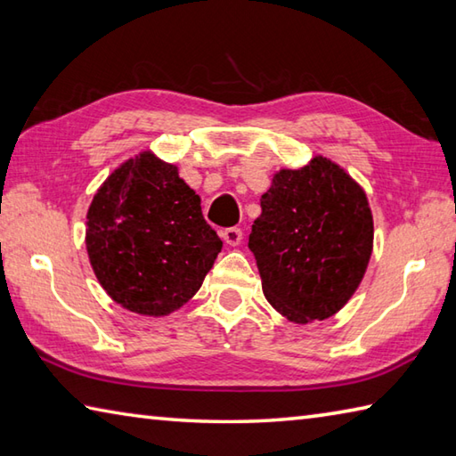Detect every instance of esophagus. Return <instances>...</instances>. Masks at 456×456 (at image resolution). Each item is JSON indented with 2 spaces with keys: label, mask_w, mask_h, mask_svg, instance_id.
Segmentation results:
<instances>
[{
  "label": "esophagus",
  "mask_w": 456,
  "mask_h": 456,
  "mask_svg": "<svg viewBox=\"0 0 456 456\" xmlns=\"http://www.w3.org/2000/svg\"><path fill=\"white\" fill-rule=\"evenodd\" d=\"M220 236L228 246H238L241 241V236H244V234H241L240 228H226V230L220 232Z\"/></svg>",
  "instance_id": "obj_1"
}]
</instances>
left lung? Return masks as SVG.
Segmentation results:
<instances>
[{"label":"left lung","instance_id":"left-lung-1","mask_svg":"<svg viewBox=\"0 0 456 456\" xmlns=\"http://www.w3.org/2000/svg\"><path fill=\"white\" fill-rule=\"evenodd\" d=\"M248 246L269 305L306 324L337 314L362 281L374 248L364 189L327 157L281 169L262 194Z\"/></svg>","mask_w":456,"mask_h":456}]
</instances>
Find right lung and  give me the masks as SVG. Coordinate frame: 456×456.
Wrapping results in <instances>:
<instances>
[{
	"label": "right lung",
	"instance_id": "1",
	"mask_svg": "<svg viewBox=\"0 0 456 456\" xmlns=\"http://www.w3.org/2000/svg\"><path fill=\"white\" fill-rule=\"evenodd\" d=\"M220 249L199 194L151 151L119 165L90 202V265L104 291L132 313L165 317L181 309Z\"/></svg>",
	"mask_w": 456,
	"mask_h": 456
}]
</instances>
